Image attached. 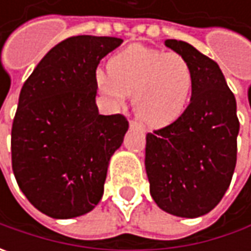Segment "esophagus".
I'll list each match as a JSON object with an SVG mask.
<instances>
[{
  "instance_id": "esophagus-1",
  "label": "esophagus",
  "mask_w": 251,
  "mask_h": 251,
  "mask_svg": "<svg viewBox=\"0 0 251 251\" xmlns=\"http://www.w3.org/2000/svg\"><path fill=\"white\" fill-rule=\"evenodd\" d=\"M130 127H131V128H141L140 123H138V121H135V120L130 121Z\"/></svg>"
}]
</instances>
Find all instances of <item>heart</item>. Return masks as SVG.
I'll return each instance as SVG.
<instances>
[{"label": "heart", "mask_w": 251, "mask_h": 251, "mask_svg": "<svg viewBox=\"0 0 251 251\" xmlns=\"http://www.w3.org/2000/svg\"><path fill=\"white\" fill-rule=\"evenodd\" d=\"M107 75L96 74L101 96L120 107L132 95V109L142 124L163 127L176 121L187 107L194 75L187 60L145 46H130L107 61Z\"/></svg>", "instance_id": "heart-1"}]
</instances>
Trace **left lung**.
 Segmentation results:
<instances>
[{
    "mask_svg": "<svg viewBox=\"0 0 251 251\" xmlns=\"http://www.w3.org/2000/svg\"><path fill=\"white\" fill-rule=\"evenodd\" d=\"M165 44L190 63L194 85L177 120L147 134L145 169L160 209L197 218L217 207L235 172L240 127L236 99L214 60L181 40Z\"/></svg>",
    "mask_w": 251,
    "mask_h": 251,
    "instance_id": "8db88e82",
    "label": "left lung"
}]
</instances>
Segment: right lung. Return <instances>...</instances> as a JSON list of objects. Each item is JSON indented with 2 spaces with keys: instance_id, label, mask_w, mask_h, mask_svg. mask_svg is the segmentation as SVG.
Returning <instances> with one entry per match:
<instances>
[{
  "instance_id": "right-lung-1",
  "label": "right lung",
  "mask_w": 251,
  "mask_h": 251,
  "mask_svg": "<svg viewBox=\"0 0 251 251\" xmlns=\"http://www.w3.org/2000/svg\"><path fill=\"white\" fill-rule=\"evenodd\" d=\"M123 43L107 36H73L42 58L25 81L11 132L18 186L40 212L57 219L98 205L111 155L128 121L99 114L96 68Z\"/></svg>"
}]
</instances>
